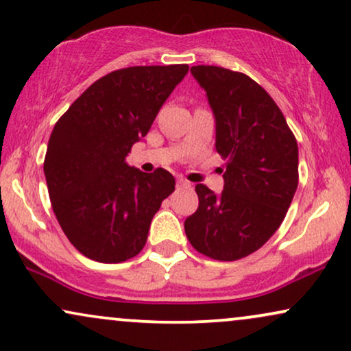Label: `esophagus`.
Returning a JSON list of instances; mask_svg holds the SVG:
<instances>
[{
  "label": "esophagus",
  "mask_w": 351,
  "mask_h": 351,
  "mask_svg": "<svg viewBox=\"0 0 351 351\" xmlns=\"http://www.w3.org/2000/svg\"><path fill=\"white\" fill-rule=\"evenodd\" d=\"M176 184H178L180 188H184V189L191 188V183H188V181H186V180H183V178H180L178 181H176Z\"/></svg>",
  "instance_id": "obj_1"
}]
</instances>
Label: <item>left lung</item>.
Wrapping results in <instances>:
<instances>
[{
  "label": "left lung",
  "instance_id": "obj_1",
  "mask_svg": "<svg viewBox=\"0 0 351 351\" xmlns=\"http://www.w3.org/2000/svg\"><path fill=\"white\" fill-rule=\"evenodd\" d=\"M216 116V150L226 160L216 196L196 184L199 206L184 221L189 243L219 261L245 258L280 229L299 183L298 142L255 80L222 66H191Z\"/></svg>",
  "mask_w": 351,
  "mask_h": 351
}]
</instances>
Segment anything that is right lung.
<instances>
[{
    "label": "right lung",
    "mask_w": 351,
    "mask_h": 351,
    "mask_svg": "<svg viewBox=\"0 0 351 351\" xmlns=\"http://www.w3.org/2000/svg\"><path fill=\"white\" fill-rule=\"evenodd\" d=\"M189 66H128L99 78L57 121L44 160L63 234L88 258L121 263L142 252L150 222L175 191L170 171L142 173L125 157Z\"/></svg>",
    "instance_id": "right-lung-1"
}]
</instances>
